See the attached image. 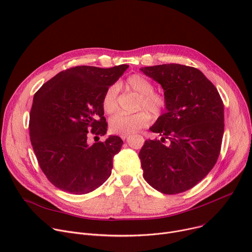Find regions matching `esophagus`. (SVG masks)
<instances>
[{
	"instance_id": "34e87169",
	"label": "esophagus",
	"mask_w": 252,
	"mask_h": 252,
	"mask_svg": "<svg viewBox=\"0 0 252 252\" xmlns=\"http://www.w3.org/2000/svg\"><path fill=\"white\" fill-rule=\"evenodd\" d=\"M128 138V135H122V139L123 140H126Z\"/></svg>"
}]
</instances>
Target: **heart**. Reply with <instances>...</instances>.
Instances as JSON below:
<instances>
[{
	"label": "heart",
	"instance_id": "b5f03b06",
	"mask_svg": "<svg viewBox=\"0 0 252 252\" xmlns=\"http://www.w3.org/2000/svg\"><path fill=\"white\" fill-rule=\"evenodd\" d=\"M135 93L141 97L136 108L146 109L154 117H158L165 111L168 105V99L165 94L156 93L154 83L147 77L141 74H131L123 84ZM101 106L105 113L112 114L119 108L118 103V87L116 85L109 86L102 96ZM150 123L149 114L142 110L133 114L118 113L109 121V126L114 133L120 135H129L143 127H146Z\"/></svg>",
	"mask_w": 252,
	"mask_h": 252
}]
</instances>
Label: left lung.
<instances>
[{
  "instance_id": "8db88e82",
  "label": "left lung",
  "mask_w": 252,
  "mask_h": 252,
  "mask_svg": "<svg viewBox=\"0 0 252 252\" xmlns=\"http://www.w3.org/2000/svg\"><path fill=\"white\" fill-rule=\"evenodd\" d=\"M162 85L166 112L150 127L161 139L140 151L144 178L158 192H185L212 170L224 132V104L214 84L199 69L176 63L143 67Z\"/></svg>"
}]
</instances>
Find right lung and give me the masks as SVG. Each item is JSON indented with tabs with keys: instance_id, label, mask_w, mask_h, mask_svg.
<instances>
[{
	"instance_id": "right-lung-1",
	"label": "right lung",
	"mask_w": 252,
	"mask_h": 252,
	"mask_svg": "<svg viewBox=\"0 0 252 252\" xmlns=\"http://www.w3.org/2000/svg\"><path fill=\"white\" fill-rule=\"evenodd\" d=\"M75 66L44 83L33 98L30 140L42 172L60 190L82 195L109 178L112 159L123 146L120 136L90 144L104 135L107 123L101 106L105 90L127 69Z\"/></svg>"
}]
</instances>
